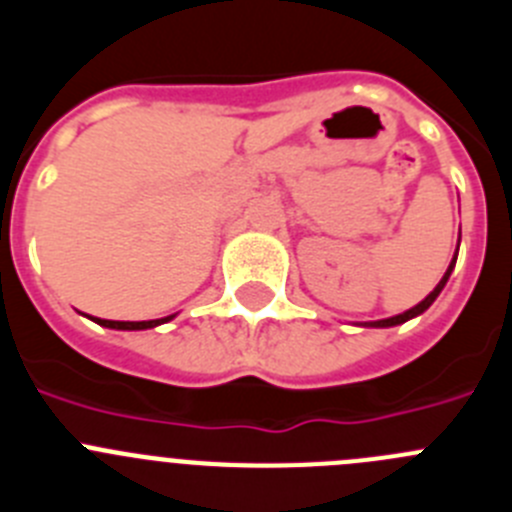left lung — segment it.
<instances>
[{
  "instance_id": "obj_1",
  "label": "left lung",
  "mask_w": 512,
  "mask_h": 512,
  "mask_svg": "<svg viewBox=\"0 0 512 512\" xmlns=\"http://www.w3.org/2000/svg\"><path fill=\"white\" fill-rule=\"evenodd\" d=\"M456 253H459V246H456ZM454 266H456V256H454V259H451L449 269H446V274H443V277H441V282L436 284V289H433L431 295L425 297L423 302H418V305L410 307V310L400 312V315H392V318H384V320H369V323H361V325H364V328H392V325L408 323V320H413V318H418V315H423V312L428 310V307H431L433 302H436V297L441 295V289L446 287V282H449V277H451V271H454Z\"/></svg>"
}]
</instances>
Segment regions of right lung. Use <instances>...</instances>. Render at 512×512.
<instances>
[{"label": "right lung", "mask_w": 512, "mask_h": 512, "mask_svg": "<svg viewBox=\"0 0 512 512\" xmlns=\"http://www.w3.org/2000/svg\"><path fill=\"white\" fill-rule=\"evenodd\" d=\"M169 318H161V320H102V318H94V323L104 325V328H115V330H148V328H156L161 323H169Z\"/></svg>", "instance_id": "obj_1"}]
</instances>
